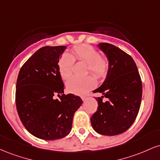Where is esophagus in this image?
<instances>
[{"instance_id": "1", "label": "esophagus", "mask_w": 160, "mask_h": 160, "mask_svg": "<svg viewBox=\"0 0 160 160\" xmlns=\"http://www.w3.org/2000/svg\"><path fill=\"white\" fill-rule=\"evenodd\" d=\"M81 98H82V100L84 102V101H86V99H87V96H86V95H82Z\"/></svg>"}]
</instances>
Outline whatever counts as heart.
Wrapping results in <instances>:
<instances>
[{"label": "heart", "mask_w": 160, "mask_h": 160, "mask_svg": "<svg viewBox=\"0 0 160 160\" xmlns=\"http://www.w3.org/2000/svg\"><path fill=\"white\" fill-rule=\"evenodd\" d=\"M75 60L87 64V74L91 73L98 79L106 78L109 71V61L106 57L101 56L100 52L91 46L78 45L73 48V55L70 53L62 55L58 63L60 75L65 80L72 75ZM66 85L70 92L82 95L95 87V80L92 76L82 78H72Z\"/></svg>", "instance_id": "heart-1"}]
</instances>
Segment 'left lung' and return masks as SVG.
Masks as SVG:
<instances>
[{
  "instance_id": "8db88e82",
  "label": "left lung",
  "mask_w": 160,
  "mask_h": 160,
  "mask_svg": "<svg viewBox=\"0 0 160 160\" xmlns=\"http://www.w3.org/2000/svg\"><path fill=\"white\" fill-rule=\"evenodd\" d=\"M109 61V71L102 86L93 92L98 108L91 117L95 131L104 135H116L126 132L136 119L142 97V82L136 64L129 55L114 45L98 44ZM104 98L108 100L102 102Z\"/></svg>"
}]
</instances>
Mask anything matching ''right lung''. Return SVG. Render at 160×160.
Instances as JSON below:
<instances>
[{"instance_id":"add662e5","label":"right lung","mask_w":160,"mask_h":160,"mask_svg":"<svg viewBox=\"0 0 160 160\" xmlns=\"http://www.w3.org/2000/svg\"><path fill=\"white\" fill-rule=\"evenodd\" d=\"M66 47H43L20 69L16 105L23 126L32 135L55 140L68 135L73 117L82 103L80 96L64 93L58 62ZM56 94L61 96L55 99Z\"/></svg>"}]
</instances>
